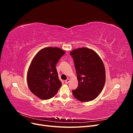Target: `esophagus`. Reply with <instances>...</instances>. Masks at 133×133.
<instances>
[{
  "label": "esophagus",
  "instance_id": "1",
  "mask_svg": "<svg viewBox=\"0 0 133 133\" xmlns=\"http://www.w3.org/2000/svg\"><path fill=\"white\" fill-rule=\"evenodd\" d=\"M69 81H70V79H67L66 80H65V83L66 84H68V83L69 82Z\"/></svg>",
  "mask_w": 133,
  "mask_h": 133
}]
</instances>
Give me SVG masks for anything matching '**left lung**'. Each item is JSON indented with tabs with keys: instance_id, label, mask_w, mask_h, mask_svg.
I'll list each match as a JSON object with an SVG mask.
<instances>
[{
	"instance_id": "left-lung-1",
	"label": "left lung",
	"mask_w": 133,
	"mask_h": 133,
	"mask_svg": "<svg viewBox=\"0 0 133 133\" xmlns=\"http://www.w3.org/2000/svg\"><path fill=\"white\" fill-rule=\"evenodd\" d=\"M76 70L78 86L72 90L74 97L89 102L97 97L105 82V70L102 59L94 51L87 48L70 52Z\"/></svg>"
}]
</instances>
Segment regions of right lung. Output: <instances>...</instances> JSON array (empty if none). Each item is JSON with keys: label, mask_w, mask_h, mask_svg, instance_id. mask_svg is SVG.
Here are the masks:
<instances>
[{"label": "right lung", "mask_w": 133, "mask_h": 133, "mask_svg": "<svg viewBox=\"0 0 133 133\" xmlns=\"http://www.w3.org/2000/svg\"><path fill=\"white\" fill-rule=\"evenodd\" d=\"M65 53L59 48H45L32 60L28 71L27 83L30 90L38 98H51L62 86L56 65Z\"/></svg>", "instance_id": "right-lung-1"}]
</instances>
